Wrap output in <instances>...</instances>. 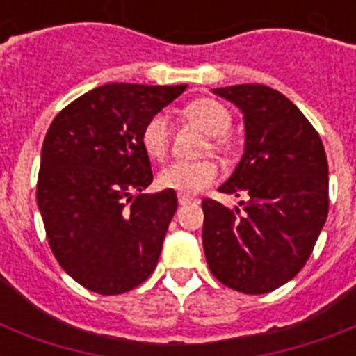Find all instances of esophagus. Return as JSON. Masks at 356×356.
Instances as JSON below:
<instances>
[{"label": "esophagus", "mask_w": 356, "mask_h": 356, "mask_svg": "<svg viewBox=\"0 0 356 356\" xmlns=\"http://www.w3.org/2000/svg\"><path fill=\"white\" fill-rule=\"evenodd\" d=\"M194 201V197H188V195H179V205H190Z\"/></svg>", "instance_id": "esophagus-1"}]
</instances>
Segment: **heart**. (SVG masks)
Wrapping results in <instances>:
<instances>
[{
	"mask_svg": "<svg viewBox=\"0 0 356 356\" xmlns=\"http://www.w3.org/2000/svg\"><path fill=\"white\" fill-rule=\"evenodd\" d=\"M186 116L192 122L197 123L207 134L214 136L212 145L216 149L227 147V142L223 136L231 131L233 118H231V113L223 103H220L218 99H211V97H201V99L188 103ZM140 140H142V147L151 159L161 161L166 156L168 147H170V118L164 111L155 113L147 118V122L142 127ZM218 177H220V170L214 162L177 161L162 168L159 177H156V183L164 190H172V192L183 195H192L212 186L218 181Z\"/></svg>",
	"mask_w": 356,
	"mask_h": 356,
	"instance_id": "heart-1",
	"label": "heart"
}]
</instances>
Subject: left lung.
Here are the masks:
<instances>
[{
  "label": "left lung",
  "instance_id": "8db88e82",
  "mask_svg": "<svg viewBox=\"0 0 356 356\" xmlns=\"http://www.w3.org/2000/svg\"><path fill=\"white\" fill-rule=\"evenodd\" d=\"M243 114L245 145L220 186L242 209L203 200V249L212 275L242 293H268L307 264L329 212V166L312 123L264 85L214 88Z\"/></svg>",
  "mask_w": 356,
  "mask_h": 356
}]
</instances>
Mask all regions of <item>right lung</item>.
Returning a JSON list of instances; mask_svg holds the SVG:
<instances>
[{
	"mask_svg": "<svg viewBox=\"0 0 356 356\" xmlns=\"http://www.w3.org/2000/svg\"><path fill=\"white\" fill-rule=\"evenodd\" d=\"M184 88L97 86L64 107L47 129L36 203L55 259L86 290L129 292L155 270L177 194H142L153 172L140 134Z\"/></svg>",
	"mask_w": 356,
	"mask_h": 356,
	"instance_id": "right-lung-1",
	"label": "right lung"
}]
</instances>
